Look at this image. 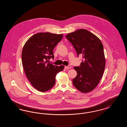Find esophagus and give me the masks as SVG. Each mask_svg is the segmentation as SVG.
Here are the masks:
<instances>
[{
    "label": "esophagus",
    "instance_id": "1",
    "mask_svg": "<svg viewBox=\"0 0 127 127\" xmlns=\"http://www.w3.org/2000/svg\"><path fill=\"white\" fill-rule=\"evenodd\" d=\"M65 69H70V68H71V66L68 65V66H65Z\"/></svg>",
    "mask_w": 127,
    "mask_h": 127
}]
</instances>
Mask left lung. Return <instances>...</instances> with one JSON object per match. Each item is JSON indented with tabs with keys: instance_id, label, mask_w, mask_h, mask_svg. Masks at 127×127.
I'll use <instances>...</instances> for the list:
<instances>
[{
	"instance_id": "8db88e82",
	"label": "left lung",
	"mask_w": 127,
	"mask_h": 127,
	"mask_svg": "<svg viewBox=\"0 0 127 127\" xmlns=\"http://www.w3.org/2000/svg\"><path fill=\"white\" fill-rule=\"evenodd\" d=\"M66 37L72 44L79 56L83 60L80 66H74L77 75L73 79L75 87L82 93L93 91L102 77L106 65L103 46L96 35L85 29L67 34Z\"/></svg>"
}]
</instances>
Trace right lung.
Returning <instances> with one entry per match:
<instances>
[{"label":"right lung","mask_w":127,"mask_h":127,"mask_svg":"<svg viewBox=\"0 0 127 127\" xmlns=\"http://www.w3.org/2000/svg\"><path fill=\"white\" fill-rule=\"evenodd\" d=\"M63 34L49 32L38 33L25 43L22 51V63L25 74L33 87L37 91L45 92L55 84L56 76L64 66L47 63L54 59L53 50L63 37Z\"/></svg>","instance_id":"add662e5"}]
</instances>
